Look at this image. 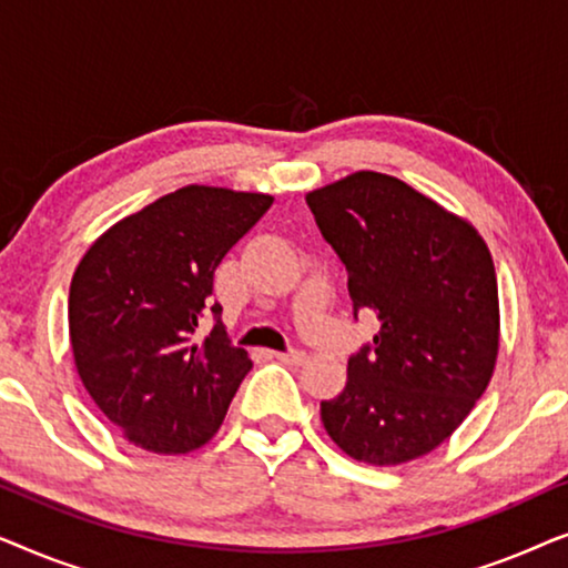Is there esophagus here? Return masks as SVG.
<instances>
[{"mask_svg": "<svg viewBox=\"0 0 568 568\" xmlns=\"http://www.w3.org/2000/svg\"><path fill=\"white\" fill-rule=\"evenodd\" d=\"M274 356L282 364H294V367L305 362V352H286V354H274Z\"/></svg>", "mask_w": 568, "mask_h": 568, "instance_id": "obj_1", "label": "esophagus"}]
</instances>
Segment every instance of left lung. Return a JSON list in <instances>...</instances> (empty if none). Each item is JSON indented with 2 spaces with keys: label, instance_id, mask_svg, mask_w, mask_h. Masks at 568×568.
<instances>
[{
  "label": "left lung",
  "instance_id": "left-lung-1",
  "mask_svg": "<svg viewBox=\"0 0 568 568\" xmlns=\"http://www.w3.org/2000/svg\"><path fill=\"white\" fill-rule=\"evenodd\" d=\"M317 227L348 271L354 310L379 321L321 403L328 437L354 460L403 465L453 437L491 383L499 286L468 220L398 178L359 170L310 191Z\"/></svg>",
  "mask_w": 568,
  "mask_h": 568
}]
</instances>
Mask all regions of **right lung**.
I'll list each match as a JSON object with an SVG mask.
<instances>
[{
  "label": "right lung",
  "mask_w": 568,
  "mask_h": 568,
  "mask_svg": "<svg viewBox=\"0 0 568 568\" xmlns=\"http://www.w3.org/2000/svg\"><path fill=\"white\" fill-rule=\"evenodd\" d=\"M271 204L258 191L183 185L108 227L77 263V375L131 445L185 455L220 432L251 356L224 341L220 321L201 344L191 341L216 266ZM212 313L220 317V302Z\"/></svg>",
  "instance_id": "add662e5"
}]
</instances>
